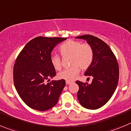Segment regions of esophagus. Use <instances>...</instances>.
<instances>
[{
    "mask_svg": "<svg viewBox=\"0 0 131 131\" xmlns=\"http://www.w3.org/2000/svg\"><path fill=\"white\" fill-rule=\"evenodd\" d=\"M66 83L67 84V85H70V84H72V81H66Z\"/></svg>",
    "mask_w": 131,
    "mask_h": 131,
    "instance_id": "1",
    "label": "esophagus"
}]
</instances>
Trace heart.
I'll use <instances>...</instances> for the list:
<instances>
[{"instance_id": "1", "label": "heart", "mask_w": 131, "mask_h": 131, "mask_svg": "<svg viewBox=\"0 0 131 131\" xmlns=\"http://www.w3.org/2000/svg\"><path fill=\"white\" fill-rule=\"evenodd\" d=\"M59 51L63 57H70V64L72 65L59 73L57 76L60 79L72 81L79 73V67L82 70L87 69L93 61V50L87 43L82 44L80 41L68 40L60 46ZM50 61L55 70H61V59L59 56L52 55Z\"/></svg>"}]
</instances>
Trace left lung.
<instances>
[{
    "label": "left lung",
    "instance_id": "obj_1",
    "mask_svg": "<svg viewBox=\"0 0 131 131\" xmlns=\"http://www.w3.org/2000/svg\"><path fill=\"white\" fill-rule=\"evenodd\" d=\"M75 38L86 41L94 52L92 63L84 74L93 78L92 83L75 82L79 86L78 101L85 108L97 109L105 105L115 92L119 79L118 63L109 46L99 38L90 35Z\"/></svg>",
    "mask_w": 131,
    "mask_h": 131
}]
</instances>
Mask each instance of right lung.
I'll return each instance as SVG.
<instances>
[{"mask_svg": "<svg viewBox=\"0 0 131 131\" xmlns=\"http://www.w3.org/2000/svg\"><path fill=\"white\" fill-rule=\"evenodd\" d=\"M66 39L37 37L26 45L16 59L13 67L15 86L22 100L33 109L47 111L58 102L65 80L45 82L56 74L50 61L53 48Z\"/></svg>", "mask_w": 131, "mask_h": 131, "instance_id": "obj_1", "label": "right lung"}]
</instances>
